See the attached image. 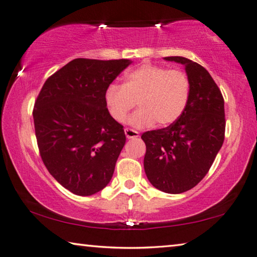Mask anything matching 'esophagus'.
Listing matches in <instances>:
<instances>
[{"label":"esophagus","mask_w":257,"mask_h":257,"mask_svg":"<svg viewBox=\"0 0 257 257\" xmlns=\"http://www.w3.org/2000/svg\"><path fill=\"white\" fill-rule=\"evenodd\" d=\"M124 134H125V137H127L128 139H134V138H138L139 137V133L136 132V130L130 129V128H125L124 129Z\"/></svg>","instance_id":"1"}]
</instances>
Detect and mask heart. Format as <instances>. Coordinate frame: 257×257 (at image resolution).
Wrapping results in <instances>:
<instances>
[{
	"label": "heart",
	"mask_w": 257,
	"mask_h": 257,
	"mask_svg": "<svg viewBox=\"0 0 257 257\" xmlns=\"http://www.w3.org/2000/svg\"><path fill=\"white\" fill-rule=\"evenodd\" d=\"M189 97L190 80L184 71L150 63L128 72L122 86L111 85L104 96L108 113L116 122H123L137 103L139 110L128 119V124L138 129L176 122Z\"/></svg>",
	"instance_id": "1"
}]
</instances>
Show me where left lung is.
Returning <instances> with one entry per match:
<instances>
[{
    "label": "left lung",
    "mask_w": 257,
    "mask_h": 257,
    "mask_svg": "<svg viewBox=\"0 0 257 257\" xmlns=\"http://www.w3.org/2000/svg\"><path fill=\"white\" fill-rule=\"evenodd\" d=\"M185 66L190 80L186 110L167 128L142 135L144 169L155 188L181 194L194 188L210 170L224 141V101L205 68L182 56H168Z\"/></svg>",
    "instance_id": "left-lung-1"
}]
</instances>
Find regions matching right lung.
I'll list each match as a JSON object with an SVG mask.
<instances>
[{
    "label": "right lung",
    "mask_w": 257,
    "mask_h": 257,
    "mask_svg": "<svg viewBox=\"0 0 257 257\" xmlns=\"http://www.w3.org/2000/svg\"><path fill=\"white\" fill-rule=\"evenodd\" d=\"M130 60L75 59L45 81L33 116L45 167L64 188L79 196L98 193L114 172L125 143L112 118L105 92Z\"/></svg>",
    "instance_id": "obj_1"
}]
</instances>
